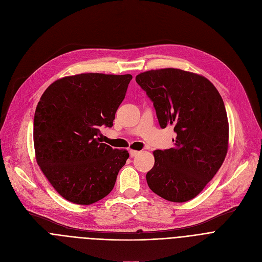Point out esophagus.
<instances>
[{
    "label": "esophagus",
    "instance_id": "esophagus-1",
    "mask_svg": "<svg viewBox=\"0 0 262 262\" xmlns=\"http://www.w3.org/2000/svg\"><path fill=\"white\" fill-rule=\"evenodd\" d=\"M139 154H140V151L135 150V149H129V155H130V157H136V156L139 155Z\"/></svg>",
    "mask_w": 262,
    "mask_h": 262
}]
</instances>
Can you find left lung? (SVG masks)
<instances>
[{
  "label": "left lung",
  "instance_id": "obj_1",
  "mask_svg": "<svg viewBox=\"0 0 262 262\" xmlns=\"http://www.w3.org/2000/svg\"><path fill=\"white\" fill-rule=\"evenodd\" d=\"M136 82L152 101L160 126L177 134L173 147L154 151L147 184L165 200L186 202L213 179L228 152L223 100L210 80L178 68L141 73Z\"/></svg>",
  "mask_w": 262,
  "mask_h": 262
}]
</instances>
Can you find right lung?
<instances>
[{"label":"right lung","instance_id":"1","mask_svg":"<svg viewBox=\"0 0 262 262\" xmlns=\"http://www.w3.org/2000/svg\"><path fill=\"white\" fill-rule=\"evenodd\" d=\"M132 75L80 74L50 84L33 119V144L41 170L58 193L89 205L107 196L126 149L100 141V127H112Z\"/></svg>","mask_w":262,"mask_h":262}]
</instances>
